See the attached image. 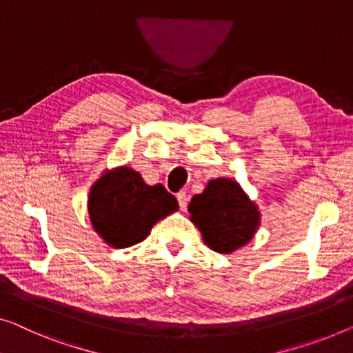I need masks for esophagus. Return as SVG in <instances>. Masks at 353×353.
I'll return each instance as SVG.
<instances>
[{
    "label": "esophagus",
    "instance_id": "obj_1",
    "mask_svg": "<svg viewBox=\"0 0 353 353\" xmlns=\"http://www.w3.org/2000/svg\"><path fill=\"white\" fill-rule=\"evenodd\" d=\"M176 198H177V203H179V206H181V209L183 210V209H187V204H188V194L185 193V192H179L177 194H176Z\"/></svg>",
    "mask_w": 353,
    "mask_h": 353
}]
</instances>
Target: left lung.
Listing matches in <instances>:
<instances>
[{"label": "left lung", "mask_w": 353, "mask_h": 353, "mask_svg": "<svg viewBox=\"0 0 353 353\" xmlns=\"http://www.w3.org/2000/svg\"><path fill=\"white\" fill-rule=\"evenodd\" d=\"M192 222L204 243L219 254H230L254 238L260 214L234 181L215 179L188 204Z\"/></svg>", "instance_id": "obj_1"}]
</instances>
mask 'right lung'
I'll use <instances>...</instances> for the list:
<instances>
[{"mask_svg":"<svg viewBox=\"0 0 353 353\" xmlns=\"http://www.w3.org/2000/svg\"><path fill=\"white\" fill-rule=\"evenodd\" d=\"M176 209V198L161 183L147 185L130 168L106 172L94 182L88 196L93 228L117 249L144 241L152 227Z\"/></svg>","mask_w":353,"mask_h":353,"instance_id":"obj_1","label":"right lung"}]
</instances>
